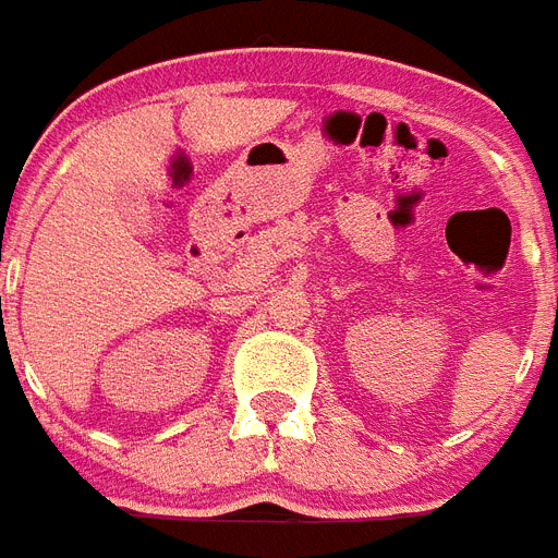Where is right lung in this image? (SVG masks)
I'll list each match as a JSON object with an SVG mask.
<instances>
[{
    "mask_svg": "<svg viewBox=\"0 0 558 558\" xmlns=\"http://www.w3.org/2000/svg\"><path fill=\"white\" fill-rule=\"evenodd\" d=\"M0 303H2V301H0Z\"/></svg>",
    "mask_w": 558,
    "mask_h": 558,
    "instance_id": "1",
    "label": "right lung"
}]
</instances>
